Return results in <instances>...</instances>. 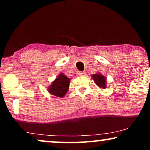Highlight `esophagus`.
Returning a JSON list of instances; mask_svg holds the SVG:
<instances>
[{
	"instance_id": "34e87169",
	"label": "esophagus",
	"mask_w": 150,
	"mask_h": 150,
	"mask_svg": "<svg viewBox=\"0 0 150 150\" xmlns=\"http://www.w3.org/2000/svg\"><path fill=\"white\" fill-rule=\"evenodd\" d=\"M76 75L78 76H83L85 75V73L83 72V71H79V72H78L76 74Z\"/></svg>"
}]
</instances>
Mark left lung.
Listing matches in <instances>:
<instances>
[{"label":"left lung","instance_id":"8db88e82","mask_svg":"<svg viewBox=\"0 0 150 150\" xmlns=\"http://www.w3.org/2000/svg\"><path fill=\"white\" fill-rule=\"evenodd\" d=\"M92 79L93 80L98 87H99L101 89H106V77L101 74L97 73L94 74L92 75Z\"/></svg>","mask_w":150,"mask_h":150}]
</instances>
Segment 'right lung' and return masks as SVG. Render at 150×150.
<instances>
[{
	"mask_svg": "<svg viewBox=\"0 0 150 150\" xmlns=\"http://www.w3.org/2000/svg\"><path fill=\"white\" fill-rule=\"evenodd\" d=\"M69 83L70 79L64 74L60 73L48 87V91L57 97L63 98L69 90Z\"/></svg>",
	"mask_w": 150,
	"mask_h": 150,
	"instance_id": "obj_1",
	"label": "right lung"
}]
</instances>
